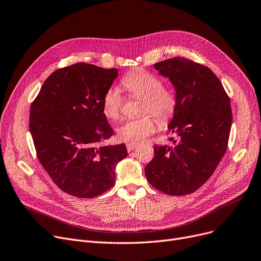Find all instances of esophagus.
Segmentation results:
<instances>
[{
  "mask_svg": "<svg viewBox=\"0 0 261 261\" xmlns=\"http://www.w3.org/2000/svg\"><path fill=\"white\" fill-rule=\"evenodd\" d=\"M138 148V145H135V144H127V150L129 152H131V151H133L134 149H136Z\"/></svg>",
  "mask_w": 261,
  "mask_h": 261,
  "instance_id": "obj_1",
  "label": "esophagus"
}]
</instances>
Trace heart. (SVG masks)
<instances>
[{
  "instance_id": "heart-1",
  "label": "heart",
  "mask_w": 261,
  "mask_h": 261,
  "mask_svg": "<svg viewBox=\"0 0 261 261\" xmlns=\"http://www.w3.org/2000/svg\"><path fill=\"white\" fill-rule=\"evenodd\" d=\"M121 85L132 96L141 97V112L152 113L161 122H167L176 109V96L170 88L163 87V81L155 75L139 71L128 74ZM122 96L117 88H110L103 95L101 108L103 115L116 120L121 111ZM156 130V120L149 114L129 119L116 129L117 138L129 144H140Z\"/></svg>"
}]
</instances>
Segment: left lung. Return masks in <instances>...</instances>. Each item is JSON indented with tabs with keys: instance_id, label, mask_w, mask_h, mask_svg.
<instances>
[{
	"instance_id": "obj_1",
	"label": "left lung",
	"mask_w": 261,
	"mask_h": 261,
	"mask_svg": "<svg viewBox=\"0 0 261 261\" xmlns=\"http://www.w3.org/2000/svg\"><path fill=\"white\" fill-rule=\"evenodd\" d=\"M170 80L176 109L168 129L172 146H154L145 167L148 182L170 196L194 193L206 182L226 151L231 127L230 101L208 67L175 57L155 63Z\"/></svg>"
}]
</instances>
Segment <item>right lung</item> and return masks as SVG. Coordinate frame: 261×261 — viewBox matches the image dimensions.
Instances as JSON below:
<instances>
[{
    "instance_id": "1",
    "label": "right lung",
    "mask_w": 261,
    "mask_h": 261,
    "mask_svg": "<svg viewBox=\"0 0 261 261\" xmlns=\"http://www.w3.org/2000/svg\"><path fill=\"white\" fill-rule=\"evenodd\" d=\"M117 68L76 63L44 81L30 112V131L38 159L53 182L77 198H94L115 183L125 144L103 146L112 136L101 102Z\"/></svg>"
}]
</instances>
